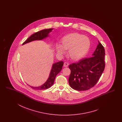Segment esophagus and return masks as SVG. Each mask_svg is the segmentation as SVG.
<instances>
[{
	"label": "esophagus",
	"instance_id": "34e87169",
	"mask_svg": "<svg viewBox=\"0 0 122 122\" xmlns=\"http://www.w3.org/2000/svg\"><path fill=\"white\" fill-rule=\"evenodd\" d=\"M68 65H69V63H66V62H65V63H64L63 66H64V67H67V66H68Z\"/></svg>",
	"mask_w": 122,
	"mask_h": 122
}]
</instances>
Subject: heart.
<instances>
[{"label": "heart", "mask_w": 122, "mask_h": 122, "mask_svg": "<svg viewBox=\"0 0 122 122\" xmlns=\"http://www.w3.org/2000/svg\"><path fill=\"white\" fill-rule=\"evenodd\" d=\"M90 41L88 37L80 33H71L63 37L61 45H56L57 53L63 55L68 50L67 55L71 59L77 61L83 59L89 52Z\"/></svg>", "instance_id": "obj_1"}]
</instances>
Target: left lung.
<instances>
[{"label":"left lung","mask_w":122,"mask_h":122,"mask_svg":"<svg viewBox=\"0 0 122 122\" xmlns=\"http://www.w3.org/2000/svg\"><path fill=\"white\" fill-rule=\"evenodd\" d=\"M92 57L81 59L70 64L71 74L68 79L71 87L77 91H85L96 85L103 73L105 64L103 46L98 41Z\"/></svg>","instance_id":"8db88e82"}]
</instances>
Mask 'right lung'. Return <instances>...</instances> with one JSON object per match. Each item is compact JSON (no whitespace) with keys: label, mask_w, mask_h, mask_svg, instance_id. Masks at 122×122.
<instances>
[{"label":"right lung","mask_w":122,"mask_h":122,"mask_svg":"<svg viewBox=\"0 0 122 122\" xmlns=\"http://www.w3.org/2000/svg\"><path fill=\"white\" fill-rule=\"evenodd\" d=\"M53 30V28L45 29L38 31L37 33H33V34H32L30 37H29L22 45H23L25 44L26 43L35 40H42L49 37V33L51 32ZM63 65V61H59L58 62L53 63L49 76L47 80L44 84L38 87H33L30 86V87L32 89L36 90H44L50 88L53 85L57 75L59 74L60 71L62 69Z\"/></svg>","instance_id":"obj_1"}]
</instances>
